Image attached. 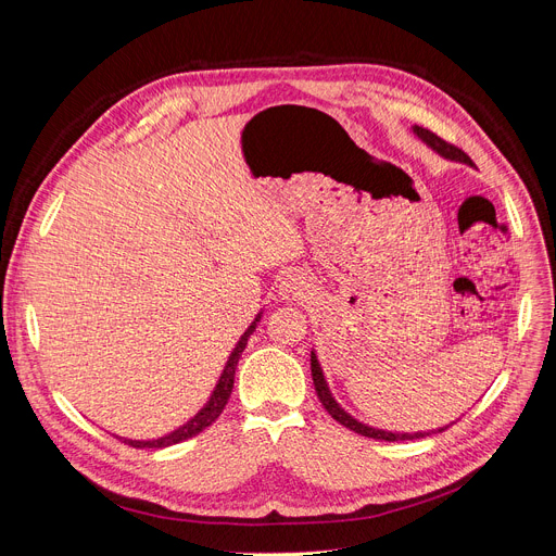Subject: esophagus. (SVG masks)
<instances>
[{
    "mask_svg": "<svg viewBox=\"0 0 556 556\" xmlns=\"http://www.w3.org/2000/svg\"><path fill=\"white\" fill-rule=\"evenodd\" d=\"M279 295L283 300H304L311 295V283L302 273L290 270L279 281Z\"/></svg>",
    "mask_w": 556,
    "mask_h": 556,
    "instance_id": "34e87169",
    "label": "esophagus"
}]
</instances>
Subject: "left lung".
<instances>
[{
    "label": "left lung",
    "instance_id": "obj_1",
    "mask_svg": "<svg viewBox=\"0 0 556 556\" xmlns=\"http://www.w3.org/2000/svg\"><path fill=\"white\" fill-rule=\"evenodd\" d=\"M413 132H415L424 143H428L432 151L440 153L444 160L473 166V162H471L469 155H466L464 151H459L457 146L446 143L444 139H440L434 132H430V130H426V128H419V126H413ZM311 374H313V386H315V392H317L319 403H323L325 410H327L338 424H342L344 428L354 430V432H358V434H363V437H371V440H383V442H407V440H419V437L430 434V432H392V430L371 428V426H367V424L354 419L346 410H342L340 403L333 399V394H331V390H329V383H327V378H325V371H323V367H319V361H317L315 352H311ZM446 428H448V426L437 428V430H432V432H442V430H446Z\"/></svg>",
    "mask_w": 556,
    "mask_h": 556
}]
</instances>
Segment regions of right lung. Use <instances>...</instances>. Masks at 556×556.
<instances>
[{"label":"right lung","instance_id":"right-lung-1","mask_svg":"<svg viewBox=\"0 0 556 556\" xmlns=\"http://www.w3.org/2000/svg\"><path fill=\"white\" fill-rule=\"evenodd\" d=\"M256 323H261V313L254 317V323L239 338L237 346H233V352L229 354V358L225 363V369H223V374L218 378V383H216L210 401L200 407V413H195L187 424H182L180 428H175L173 432H168L164 437H157V440H126V437H119V440L124 444H128V446H135V448H166V446H173V444H180L185 440H191V437H195L198 432H202L204 428L212 426L220 417V413L225 410L227 399H229L231 388H233V374H237L239 358L243 354V349H245L250 336L256 329Z\"/></svg>","mask_w":556,"mask_h":556}]
</instances>
